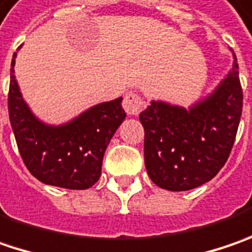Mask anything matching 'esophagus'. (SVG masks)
<instances>
[{
    "mask_svg": "<svg viewBox=\"0 0 252 252\" xmlns=\"http://www.w3.org/2000/svg\"><path fill=\"white\" fill-rule=\"evenodd\" d=\"M123 107L126 110V113L128 115H137L139 114V111L144 107V101L141 98V95L135 92H128L124 97L123 101Z\"/></svg>",
    "mask_w": 252,
    "mask_h": 252,
    "instance_id": "34e87169",
    "label": "esophagus"
}]
</instances>
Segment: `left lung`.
I'll return each mask as SVG.
<instances>
[{"mask_svg":"<svg viewBox=\"0 0 252 252\" xmlns=\"http://www.w3.org/2000/svg\"><path fill=\"white\" fill-rule=\"evenodd\" d=\"M210 95L188 110L151 101L139 114L147 172L157 186L183 191L212 181L234 145L243 111L238 63Z\"/></svg>","mask_w":252,"mask_h":252,"instance_id":"left-lung-1","label":"left lung"}]
</instances>
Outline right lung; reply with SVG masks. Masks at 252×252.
I'll return each mask as SVG.
<instances>
[{
  "mask_svg": "<svg viewBox=\"0 0 252 252\" xmlns=\"http://www.w3.org/2000/svg\"><path fill=\"white\" fill-rule=\"evenodd\" d=\"M11 62L8 113L19 154L28 170L42 183L64 189L92 188L101 176L108 142L126 118L123 97L101 103L62 126L39 121L19 92Z\"/></svg>",
  "mask_w": 252,
  "mask_h": 252,
  "instance_id": "right-lung-1",
  "label": "right lung"
}]
</instances>
